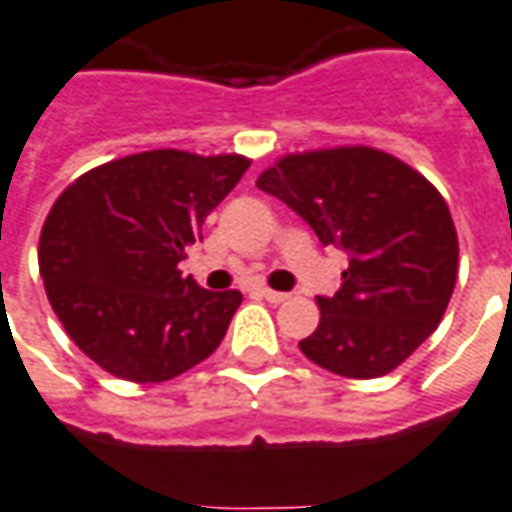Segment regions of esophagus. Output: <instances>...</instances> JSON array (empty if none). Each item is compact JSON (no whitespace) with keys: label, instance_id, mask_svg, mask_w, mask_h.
I'll return each mask as SVG.
<instances>
[{"label":"esophagus","instance_id":"1","mask_svg":"<svg viewBox=\"0 0 512 512\" xmlns=\"http://www.w3.org/2000/svg\"><path fill=\"white\" fill-rule=\"evenodd\" d=\"M262 298L267 303H284L287 298H290V295H287V292H276V290H270V287H264Z\"/></svg>","mask_w":512,"mask_h":512}]
</instances>
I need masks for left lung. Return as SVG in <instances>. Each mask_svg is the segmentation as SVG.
<instances>
[{
    "mask_svg": "<svg viewBox=\"0 0 512 512\" xmlns=\"http://www.w3.org/2000/svg\"><path fill=\"white\" fill-rule=\"evenodd\" d=\"M256 186L348 253L340 290L317 298L303 357L345 379H376L438 329L457 281V231L421 172L373 147H334L284 155Z\"/></svg>",
    "mask_w": 512,
    "mask_h": 512,
    "instance_id": "obj_1",
    "label": "left lung"
}]
</instances>
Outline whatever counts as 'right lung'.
I'll return each mask as SVG.
<instances>
[{"mask_svg": "<svg viewBox=\"0 0 512 512\" xmlns=\"http://www.w3.org/2000/svg\"><path fill=\"white\" fill-rule=\"evenodd\" d=\"M250 167L242 155L150 150L80 175L49 211L38 267L74 345L128 382H167L222 343L242 292L178 264Z\"/></svg>", "mask_w": 512, "mask_h": 512, "instance_id": "obj_1", "label": "right lung"}]
</instances>
